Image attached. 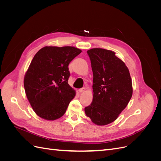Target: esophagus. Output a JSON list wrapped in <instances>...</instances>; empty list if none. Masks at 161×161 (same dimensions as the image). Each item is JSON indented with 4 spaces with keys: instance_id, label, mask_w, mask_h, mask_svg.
Wrapping results in <instances>:
<instances>
[{
    "instance_id": "esophagus-1",
    "label": "esophagus",
    "mask_w": 161,
    "mask_h": 161,
    "mask_svg": "<svg viewBox=\"0 0 161 161\" xmlns=\"http://www.w3.org/2000/svg\"><path fill=\"white\" fill-rule=\"evenodd\" d=\"M85 90H86V89H85V88H82V89H80L79 90V91L80 93H81V92H85Z\"/></svg>"
}]
</instances>
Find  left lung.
Returning a JSON list of instances; mask_svg holds the SVG:
<instances>
[{"label":"left lung","mask_w":161,"mask_h":161,"mask_svg":"<svg viewBox=\"0 0 161 161\" xmlns=\"http://www.w3.org/2000/svg\"><path fill=\"white\" fill-rule=\"evenodd\" d=\"M93 74L91 104L85 114L98 125L111 124L128 105L133 93L128 67L114 51L92 48L87 51Z\"/></svg>","instance_id":"left-lung-1"}]
</instances>
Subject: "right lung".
<instances>
[{
  "instance_id": "right-lung-1",
  "label": "right lung",
  "mask_w": 161,
  "mask_h": 161,
  "mask_svg": "<svg viewBox=\"0 0 161 161\" xmlns=\"http://www.w3.org/2000/svg\"><path fill=\"white\" fill-rule=\"evenodd\" d=\"M81 52L73 46H45L34 56L23 84L32 109L42 119H59L74 99L76 91L68 83V66Z\"/></svg>"
}]
</instances>
